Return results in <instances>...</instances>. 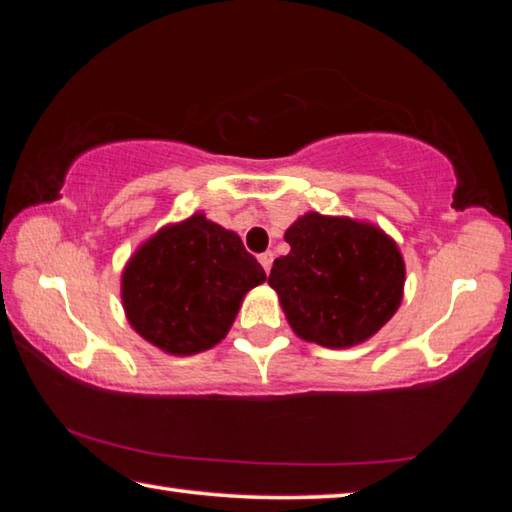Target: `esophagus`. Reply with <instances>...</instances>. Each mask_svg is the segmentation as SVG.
<instances>
[{"instance_id":"obj_1","label":"esophagus","mask_w":512,"mask_h":512,"mask_svg":"<svg viewBox=\"0 0 512 512\" xmlns=\"http://www.w3.org/2000/svg\"><path fill=\"white\" fill-rule=\"evenodd\" d=\"M259 264L264 266L266 273H271V264H273V253H262L259 255Z\"/></svg>"}]
</instances>
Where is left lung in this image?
Wrapping results in <instances>:
<instances>
[{"label":"left lung","instance_id":"8db88e82","mask_svg":"<svg viewBox=\"0 0 512 512\" xmlns=\"http://www.w3.org/2000/svg\"><path fill=\"white\" fill-rule=\"evenodd\" d=\"M268 284L300 339L350 348L379 332L402 302L404 259L375 225L309 212L284 235Z\"/></svg>","mask_w":512,"mask_h":512}]
</instances>
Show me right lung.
<instances>
[{"label": "right lung", "mask_w": 512, "mask_h": 512, "mask_svg": "<svg viewBox=\"0 0 512 512\" xmlns=\"http://www.w3.org/2000/svg\"><path fill=\"white\" fill-rule=\"evenodd\" d=\"M264 280L239 235L194 214L140 246L121 275V300L142 339L185 357L219 343Z\"/></svg>", "instance_id": "obj_1"}]
</instances>
